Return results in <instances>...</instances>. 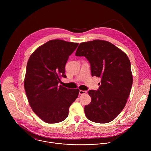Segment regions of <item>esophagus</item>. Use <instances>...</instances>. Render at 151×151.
Segmentation results:
<instances>
[{
  "mask_svg": "<svg viewBox=\"0 0 151 151\" xmlns=\"http://www.w3.org/2000/svg\"><path fill=\"white\" fill-rule=\"evenodd\" d=\"M87 93V91H83V90H79V94L82 95V94H85Z\"/></svg>",
  "mask_w": 151,
  "mask_h": 151,
  "instance_id": "1",
  "label": "esophagus"
}]
</instances>
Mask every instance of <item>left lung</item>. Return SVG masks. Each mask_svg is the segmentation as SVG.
Returning <instances> with one entry per match:
<instances>
[{
  "label": "left lung",
  "mask_w": 151,
  "mask_h": 151,
  "mask_svg": "<svg viewBox=\"0 0 151 151\" xmlns=\"http://www.w3.org/2000/svg\"><path fill=\"white\" fill-rule=\"evenodd\" d=\"M75 55L84 56L91 75L101 78L97 90H89L90 103L84 107L87 118L97 123L114 120L122 111L130 95L133 75L127 54L112 43L102 40L81 43Z\"/></svg>",
  "instance_id": "8db88e82"
}]
</instances>
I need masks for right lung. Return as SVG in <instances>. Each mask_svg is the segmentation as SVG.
<instances>
[{"label":"right lung","mask_w":151,"mask_h":151,"mask_svg":"<svg viewBox=\"0 0 151 151\" xmlns=\"http://www.w3.org/2000/svg\"><path fill=\"white\" fill-rule=\"evenodd\" d=\"M78 43L51 40L38 47L29 58L24 89L33 111L43 121L55 124L65 119L79 89H68L58 83L66 78L65 65Z\"/></svg>","instance_id":"add662e5"}]
</instances>
